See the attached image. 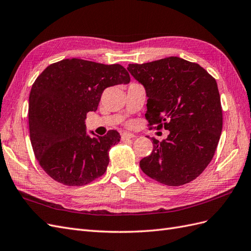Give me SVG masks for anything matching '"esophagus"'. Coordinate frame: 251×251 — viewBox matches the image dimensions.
<instances>
[{"label":"esophagus","instance_id":"1","mask_svg":"<svg viewBox=\"0 0 251 251\" xmlns=\"http://www.w3.org/2000/svg\"><path fill=\"white\" fill-rule=\"evenodd\" d=\"M136 136L134 134L130 133H123L121 134V140H128V139H134Z\"/></svg>","mask_w":251,"mask_h":251}]
</instances>
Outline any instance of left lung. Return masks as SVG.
<instances>
[{
    "instance_id": "8db88e82",
    "label": "left lung",
    "mask_w": 251,
    "mask_h": 251,
    "mask_svg": "<svg viewBox=\"0 0 251 251\" xmlns=\"http://www.w3.org/2000/svg\"><path fill=\"white\" fill-rule=\"evenodd\" d=\"M127 70L144 86L146 118L151 128L169 130L168 138L153 140V151L140 160L142 172L169 186L195 180L215 155L223 126L216 79L203 68L177 56Z\"/></svg>"
}]
</instances>
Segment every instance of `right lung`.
Instances as JSON below:
<instances>
[{"label": "right lung", "instance_id": "add662e5", "mask_svg": "<svg viewBox=\"0 0 251 251\" xmlns=\"http://www.w3.org/2000/svg\"><path fill=\"white\" fill-rule=\"evenodd\" d=\"M119 64L80 58L51 64L33 82L29 95L30 141L42 169L59 183L82 186L107 171L109 150L120 140L115 130L91 138L87 113L96 111L103 90L130 82Z\"/></svg>", "mask_w": 251, "mask_h": 251}]
</instances>
